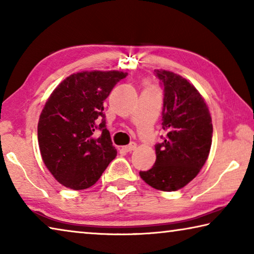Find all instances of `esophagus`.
<instances>
[{"instance_id": "34e87169", "label": "esophagus", "mask_w": 254, "mask_h": 254, "mask_svg": "<svg viewBox=\"0 0 254 254\" xmlns=\"http://www.w3.org/2000/svg\"><path fill=\"white\" fill-rule=\"evenodd\" d=\"M135 148H136V144L134 142H132V143H130L128 145H126V147H123L122 150H123V151H126V152H131Z\"/></svg>"}]
</instances>
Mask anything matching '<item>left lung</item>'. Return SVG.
I'll use <instances>...</instances> for the list:
<instances>
[{"label":"left lung","instance_id":"1","mask_svg":"<svg viewBox=\"0 0 254 254\" xmlns=\"http://www.w3.org/2000/svg\"><path fill=\"white\" fill-rule=\"evenodd\" d=\"M163 87L162 128L151 169L140 171L149 186L175 191L194 179L207 160L213 137L208 107L195 86L173 71L156 69Z\"/></svg>","mask_w":254,"mask_h":254}]
</instances>
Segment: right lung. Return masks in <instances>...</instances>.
I'll use <instances>...</instances> for the list:
<instances>
[{
	"label": "right lung",
	"mask_w": 254,
	"mask_h": 254,
	"mask_svg": "<svg viewBox=\"0 0 254 254\" xmlns=\"http://www.w3.org/2000/svg\"><path fill=\"white\" fill-rule=\"evenodd\" d=\"M127 72L81 71L63 80L38 123L45 165L58 183L75 190L93 186L117 157L103 103Z\"/></svg>",
	"instance_id": "1"
}]
</instances>
